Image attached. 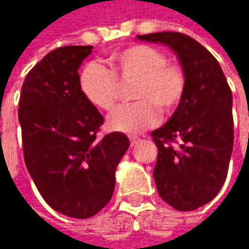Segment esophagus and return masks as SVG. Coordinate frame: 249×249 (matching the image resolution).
Masks as SVG:
<instances>
[{
    "mask_svg": "<svg viewBox=\"0 0 249 249\" xmlns=\"http://www.w3.org/2000/svg\"><path fill=\"white\" fill-rule=\"evenodd\" d=\"M129 142H131V147H134L135 144H138V142H140V138H138V137L131 135V137H129Z\"/></svg>",
    "mask_w": 249,
    "mask_h": 249,
    "instance_id": "obj_1",
    "label": "esophagus"
}]
</instances>
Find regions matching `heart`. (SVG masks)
Segmentation results:
<instances>
[{"label":"heart","instance_id":"b5f03b06","mask_svg":"<svg viewBox=\"0 0 249 249\" xmlns=\"http://www.w3.org/2000/svg\"><path fill=\"white\" fill-rule=\"evenodd\" d=\"M112 71L99 63L83 68L79 86L89 104L102 111H112L120 98V82H132L137 102L123 105L108 118L112 131L137 134L159 123L160 109L170 114L178 108L186 93V73L169 62L164 52L148 44H132L111 57Z\"/></svg>","mask_w":249,"mask_h":249}]
</instances>
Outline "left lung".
Segmentation results:
<instances>
[{
    "label": "left lung",
    "mask_w": 249,
    "mask_h": 249,
    "mask_svg": "<svg viewBox=\"0 0 249 249\" xmlns=\"http://www.w3.org/2000/svg\"><path fill=\"white\" fill-rule=\"evenodd\" d=\"M137 37L170 46L186 73L181 104L167 124L151 132L159 148L153 176L166 203L195 211L218 195L228 174L233 147L231 88L213 54L190 36L163 31Z\"/></svg>",
    "instance_id": "1"
}]
</instances>
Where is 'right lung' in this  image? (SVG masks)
I'll return each instance as SVG.
<instances>
[{
  "label": "right lung",
  "mask_w": 249,
  "mask_h": 249,
  "mask_svg": "<svg viewBox=\"0 0 249 249\" xmlns=\"http://www.w3.org/2000/svg\"><path fill=\"white\" fill-rule=\"evenodd\" d=\"M92 46H63L25 76L18 101L27 170L46 203L86 219L112 197L115 170L129 141L121 132L98 137L104 117L86 101L77 69Z\"/></svg>",
  "instance_id": "1"
}]
</instances>
